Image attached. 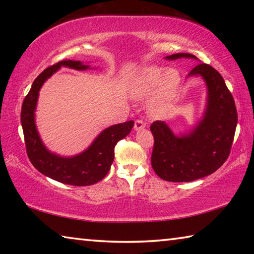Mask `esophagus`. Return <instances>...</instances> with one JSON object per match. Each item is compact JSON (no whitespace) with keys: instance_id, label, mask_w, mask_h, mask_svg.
I'll return each mask as SVG.
<instances>
[{"instance_id":"1","label":"esophagus","mask_w":254,"mask_h":254,"mask_svg":"<svg viewBox=\"0 0 254 254\" xmlns=\"http://www.w3.org/2000/svg\"><path fill=\"white\" fill-rule=\"evenodd\" d=\"M143 128H145V123L142 121V120H136L134 122V130L140 131V130H143Z\"/></svg>"}]
</instances>
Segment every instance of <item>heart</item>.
<instances>
[{"mask_svg":"<svg viewBox=\"0 0 254 254\" xmlns=\"http://www.w3.org/2000/svg\"><path fill=\"white\" fill-rule=\"evenodd\" d=\"M180 83L179 74L175 69L165 70L157 66H147L132 77L128 91L134 97H144L157 89L150 101V111L162 114L173 101Z\"/></svg>","mask_w":254,"mask_h":254,"instance_id":"obj_1","label":"heart"}]
</instances>
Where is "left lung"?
<instances>
[{"instance_id":"left-lung-1","label":"left lung","mask_w":254,"mask_h":254,"mask_svg":"<svg viewBox=\"0 0 254 254\" xmlns=\"http://www.w3.org/2000/svg\"><path fill=\"white\" fill-rule=\"evenodd\" d=\"M179 58L197 59L191 54L166 57ZM188 76H201L207 86L203 119L190 132L179 136L163 121L150 127L154 139L151 166L167 182H192L216 171L229 158L238 124L234 98L220 72L207 64H198Z\"/></svg>"}]
</instances>
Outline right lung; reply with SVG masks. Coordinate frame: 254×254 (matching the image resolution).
Returning a JSON list of instances; mask_svg holds the SVG:
<instances>
[{
  "instance_id": "right-lung-1",
  "label": "right lung",
  "mask_w": 254,
  "mask_h": 254,
  "mask_svg": "<svg viewBox=\"0 0 254 254\" xmlns=\"http://www.w3.org/2000/svg\"><path fill=\"white\" fill-rule=\"evenodd\" d=\"M62 66L77 70L89 68L88 65L76 60H62L46 68L34 79L21 109V124L27 154L34 168L47 177L71 186H89L100 182L109 173L114 160V147L131 132L134 122L127 121L105 128L85 151L77 156L66 158L50 152L37 131L34 111L41 86Z\"/></svg>"
}]
</instances>
